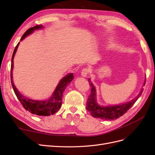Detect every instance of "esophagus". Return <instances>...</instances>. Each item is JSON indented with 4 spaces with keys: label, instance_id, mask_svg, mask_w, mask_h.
<instances>
[{
    "label": "esophagus",
    "instance_id": "1",
    "mask_svg": "<svg viewBox=\"0 0 155 155\" xmlns=\"http://www.w3.org/2000/svg\"><path fill=\"white\" fill-rule=\"evenodd\" d=\"M88 72H89L88 68H83L81 71V76L84 78H85L87 76V75L88 74Z\"/></svg>",
    "mask_w": 155,
    "mask_h": 155
}]
</instances>
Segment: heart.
<instances>
[{"instance_id":"heart-1","label":"heart","mask_w":155,"mask_h":155,"mask_svg":"<svg viewBox=\"0 0 155 155\" xmlns=\"http://www.w3.org/2000/svg\"><path fill=\"white\" fill-rule=\"evenodd\" d=\"M111 45H112V43H109V45H108V46H111Z\"/></svg>"}]
</instances>
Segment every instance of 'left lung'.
I'll list each match as a JSON object with an SVG mask.
<instances>
[{"instance_id":"left-lung-1","label":"left lung","mask_w":155,"mask_h":155,"mask_svg":"<svg viewBox=\"0 0 155 155\" xmlns=\"http://www.w3.org/2000/svg\"><path fill=\"white\" fill-rule=\"evenodd\" d=\"M88 82L90 83V86H91V94L88 98L86 108L91 112V114L94 118L103 120H113L123 116L134 104V103L141 96L143 91L142 88L137 96L132 100L126 102L125 104L111 106H103L97 104L96 100V89L91 81V79H88ZM145 80L143 86L145 85Z\"/></svg>"}]
</instances>
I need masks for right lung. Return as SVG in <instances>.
<instances>
[{"label":"right lung","instance_id":"obj_1","mask_svg":"<svg viewBox=\"0 0 155 155\" xmlns=\"http://www.w3.org/2000/svg\"><path fill=\"white\" fill-rule=\"evenodd\" d=\"M43 28V25H36L34 27H31L28 30L21 39V41L25 39L27 36L32 34L35 30H40ZM20 43H18L13 51L12 58V64H11V82L13 88L14 92L17 96L18 100L20 101L21 104L22 105L25 109L31 112L33 114L37 116H50L54 114L57 112L61 107L62 104V97L65 88L67 87L70 83L74 79L73 73L68 74L67 76L63 77L58 85L56 87L52 95H51L48 100H34L30 98L25 97L22 94L17 90L15 85H14L13 81V59L15 57L16 51L17 50L18 46Z\"/></svg>","mask_w":155,"mask_h":155}]
</instances>
